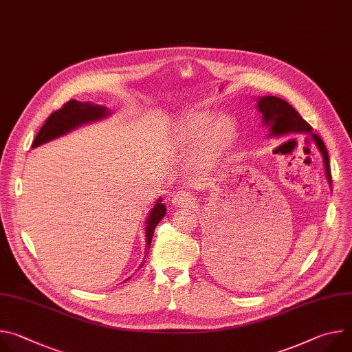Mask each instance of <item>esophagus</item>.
I'll return each instance as SVG.
<instances>
[{
	"instance_id": "esophagus-1",
	"label": "esophagus",
	"mask_w": 352,
	"mask_h": 352,
	"mask_svg": "<svg viewBox=\"0 0 352 352\" xmlns=\"http://www.w3.org/2000/svg\"><path fill=\"white\" fill-rule=\"evenodd\" d=\"M173 204H174L175 206L182 208V206H190V205H193L195 202H193V197H192L188 192H185V190H178V192L174 195V197H173Z\"/></svg>"
}]
</instances>
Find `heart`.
<instances>
[{
	"label": "heart",
	"instance_id": "heart-1",
	"mask_svg": "<svg viewBox=\"0 0 352 352\" xmlns=\"http://www.w3.org/2000/svg\"><path fill=\"white\" fill-rule=\"evenodd\" d=\"M212 120L213 116L210 113L200 111L179 120L174 125L175 138L184 144H192L204 138L193 157L196 163L202 166L214 163L228 147L235 133V124L230 117L221 116L213 122Z\"/></svg>",
	"mask_w": 352,
	"mask_h": 352
}]
</instances>
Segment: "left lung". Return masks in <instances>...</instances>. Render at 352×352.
I'll list each match as a JSON object with an SVG mask.
<instances>
[{
    "mask_svg": "<svg viewBox=\"0 0 352 352\" xmlns=\"http://www.w3.org/2000/svg\"><path fill=\"white\" fill-rule=\"evenodd\" d=\"M259 113L262 114L263 125L270 128L269 136H281L288 133H311L312 126L296 113L295 109H292L285 100L276 97V96H265L259 97L258 104H256ZM311 136L315 140L316 147L323 157L324 163V173L327 182L331 188V174H330V163H329V153L327 148L323 143V140L315 135L311 133ZM230 246L224 241L214 239V245L210 246V254L206 256L209 261V267L214 269V272L224 273L227 270V266L235 265L232 262V256L230 254Z\"/></svg>",
    "mask_w": 352,
    "mask_h": 352,
    "instance_id": "1",
    "label": "left lung"
}]
</instances>
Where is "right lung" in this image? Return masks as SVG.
Masks as SVG:
<instances>
[{
  "label": "right lung",
  "mask_w": 352,
  "mask_h": 352,
  "mask_svg": "<svg viewBox=\"0 0 352 352\" xmlns=\"http://www.w3.org/2000/svg\"><path fill=\"white\" fill-rule=\"evenodd\" d=\"M110 114L111 113L107 107H103L100 104H93L90 102L82 103V102H78V100H69V102L65 103L60 110L54 111L45 120L44 125L40 128L38 133L36 135L32 147H37L43 143H47L56 138H60L85 124L103 120V118L109 117ZM164 216H166V206L162 204V197H159V200H156L155 208L150 210L148 217L146 220V228H144L146 248H144L143 261L148 255V248H150V243H152L155 228ZM143 265H144V262H142L139 269Z\"/></svg>",
  "instance_id": "obj_1"
}]
</instances>
